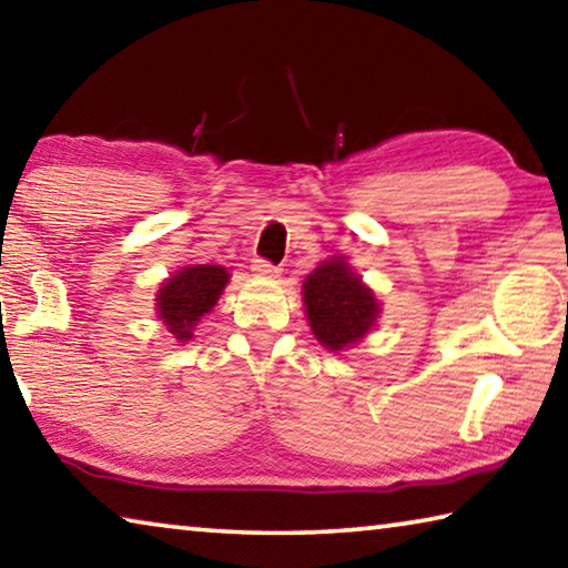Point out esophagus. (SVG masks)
<instances>
[{
	"instance_id": "esophagus-1",
	"label": "esophagus",
	"mask_w": 568,
	"mask_h": 568,
	"mask_svg": "<svg viewBox=\"0 0 568 568\" xmlns=\"http://www.w3.org/2000/svg\"><path fill=\"white\" fill-rule=\"evenodd\" d=\"M251 272L256 276H266V278H276L282 274V268L274 266L272 262H266V258H254V264H251Z\"/></svg>"
}]
</instances>
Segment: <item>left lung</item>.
Listing matches in <instances>:
<instances>
[{"label":"left lung","mask_w":568,"mask_h":568,"mask_svg":"<svg viewBox=\"0 0 568 568\" xmlns=\"http://www.w3.org/2000/svg\"><path fill=\"white\" fill-rule=\"evenodd\" d=\"M302 292L314 337L332 352L357 345L379 317L375 292L362 284L345 256L322 262L304 278Z\"/></svg>","instance_id":"1"}]
</instances>
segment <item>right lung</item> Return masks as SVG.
I'll use <instances>...</instances> for the list:
<instances>
[{"instance_id": "add662e5", "label": "right lung", "mask_w": 568, "mask_h": 568, "mask_svg": "<svg viewBox=\"0 0 568 568\" xmlns=\"http://www.w3.org/2000/svg\"><path fill=\"white\" fill-rule=\"evenodd\" d=\"M229 284V272L223 266L196 264L183 266L155 294L158 317L179 342L193 337L196 324L206 317Z\"/></svg>"}]
</instances>
